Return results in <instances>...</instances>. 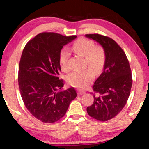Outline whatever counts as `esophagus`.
Segmentation results:
<instances>
[{
  "mask_svg": "<svg viewBox=\"0 0 149 149\" xmlns=\"http://www.w3.org/2000/svg\"><path fill=\"white\" fill-rule=\"evenodd\" d=\"M84 93H85V92H84V91H80V90H79V91H78V94L79 95H83V94H84Z\"/></svg>",
  "mask_w": 149,
  "mask_h": 149,
  "instance_id": "obj_1",
  "label": "esophagus"
}]
</instances>
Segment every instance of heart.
<instances>
[{"label":"heart","instance_id":"obj_1","mask_svg":"<svg viewBox=\"0 0 149 149\" xmlns=\"http://www.w3.org/2000/svg\"><path fill=\"white\" fill-rule=\"evenodd\" d=\"M72 50L75 53L85 57V65L89 67L95 74L102 70L106 61V54L102 47H95L92 40L81 38L74 42ZM70 53L66 48H63L59 55V61L63 70H68L67 65ZM94 74L90 69L74 71L68 76L67 81L72 86L79 89L86 87L93 81Z\"/></svg>","mask_w":149,"mask_h":149}]
</instances>
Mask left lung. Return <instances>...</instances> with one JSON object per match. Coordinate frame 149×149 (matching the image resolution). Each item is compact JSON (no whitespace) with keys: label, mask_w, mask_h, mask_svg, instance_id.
Returning a JSON list of instances; mask_svg holds the SVG:
<instances>
[{"label":"left lung","mask_w":149,"mask_h":149,"mask_svg":"<svg viewBox=\"0 0 149 149\" xmlns=\"http://www.w3.org/2000/svg\"><path fill=\"white\" fill-rule=\"evenodd\" d=\"M85 37L98 42L106 54L103 71L93 86L94 102L87 108L90 117L107 121L117 116L125 107L130 96L132 77L125 52L112 38L98 34Z\"/></svg>","instance_id":"obj_1"}]
</instances>
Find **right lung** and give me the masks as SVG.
<instances>
[{"instance_id":"add662e5","label":"right lung","mask_w":149,"mask_h":149,"mask_svg":"<svg viewBox=\"0 0 149 149\" xmlns=\"http://www.w3.org/2000/svg\"><path fill=\"white\" fill-rule=\"evenodd\" d=\"M76 38L40 33L26 45L22 52L18 72L22 98L30 113L44 123H54L64 117L77 97L73 87L62 89L64 82L58 77L60 51Z\"/></svg>"}]
</instances>
